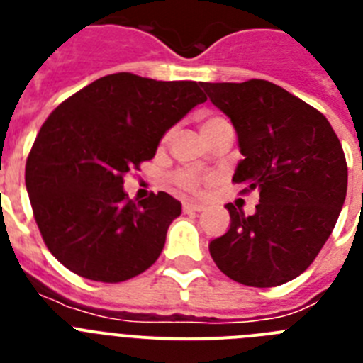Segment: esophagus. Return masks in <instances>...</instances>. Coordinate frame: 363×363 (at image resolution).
<instances>
[{
  "mask_svg": "<svg viewBox=\"0 0 363 363\" xmlns=\"http://www.w3.org/2000/svg\"><path fill=\"white\" fill-rule=\"evenodd\" d=\"M205 209V205L194 203V201H184V213H200Z\"/></svg>",
  "mask_w": 363,
  "mask_h": 363,
  "instance_id": "34e87169",
  "label": "esophagus"
}]
</instances>
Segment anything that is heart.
Segmentation results:
<instances>
[{
  "instance_id": "obj_1",
  "label": "heart",
  "mask_w": 363,
  "mask_h": 363,
  "mask_svg": "<svg viewBox=\"0 0 363 363\" xmlns=\"http://www.w3.org/2000/svg\"><path fill=\"white\" fill-rule=\"evenodd\" d=\"M227 120L220 116H203L201 118V123H200V129L203 133V136H211L218 127L221 125H225ZM201 176L196 174V172L192 171H182V172H176L174 174V184L178 185L182 191H187V192H196L200 189L201 184Z\"/></svg>"
}]
</instances>
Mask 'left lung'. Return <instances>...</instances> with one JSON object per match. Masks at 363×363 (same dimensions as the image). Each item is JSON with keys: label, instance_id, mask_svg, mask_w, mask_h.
Instances as JSON below:
<instances>
[{"label": "left lung", "instance_id": "left-lung-1", "mask_svg": "<svg viewBox=\"0 0 363 363\" xmlns=\"http://www.w3.org/2000/svg\"><path fill=\"white\" fill-rule=\"evenodd\" d=\"M200 85L238 136L233 182L259 192L251 216L227 205L229 230L209 243L214 264L251 287L291 281L318 256L345 201L338 136L322 112L265 79Z\"/></svg>", "mask_w": 363, "mask_h": 363}]
</instances>
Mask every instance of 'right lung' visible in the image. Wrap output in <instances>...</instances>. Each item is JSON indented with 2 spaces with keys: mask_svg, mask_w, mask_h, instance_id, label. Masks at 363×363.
Here are the masks:
<instances>
[{
  "mask_svg": "<svg viewBox=\"0 0 363 363\" xmlns=\"http://www.w3.org/2000/svg\"><path fill=\"white\" fill-rule=\"evenodd\" d=\"M205 99L196 82L118 72L47 118L28 154L25 185L57 262L89 280L116 284L158 259L182 203L167 192L134 203L123 176L152 160L163 134Z\"/></svg>",
  "mask_w": 363,
  "mask_h": 363,
  "instance_id": "1",
  "label": "right lung"
}]
</instances>
